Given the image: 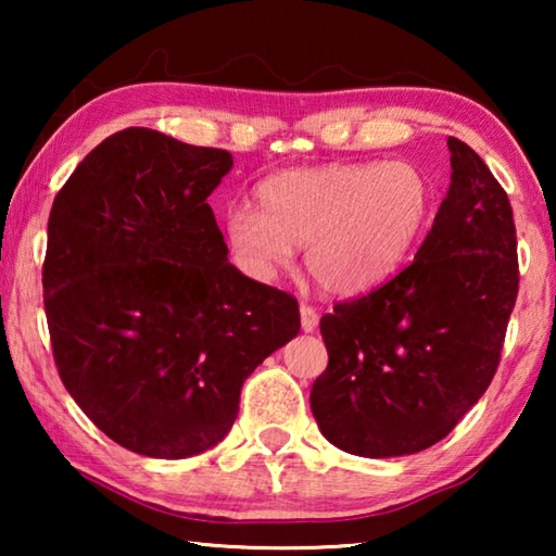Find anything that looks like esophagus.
Segmentation results:
<instances>
[{"label": "esophagus", "instance_id": "34e87169", "mask_svg": "<svg viewBox=\"0 0 556 556\" xmlns=\"http://www.w3.org/2000/svg\"><path fill=\"white\" fill-rule=\"evenodd\" d=\"M299 314H301V331H304V333H314L316 326H318L316 308L301 304V306H299Z\"/></svg>", "mask_w": 556, "mask_h": 556}]
</instances>
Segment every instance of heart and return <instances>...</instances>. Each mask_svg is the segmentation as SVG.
<instances>
[{
  "mask_svg": "<svg viewBox=\"0 0 556 556\" xmlns=\"http://www.w3.org/2000/svg\"><path fill=\"white\" fill-rule=\"evenodd\" d=\"M431 205L409 162L289 168L257 186V208L232 205L223 232L244 275L267 281L294 248L326 294L361 296L384 285L417 242Z\"/></svg>",
  "mask_w": 556,
  "mask_h": 556,
  "instance_id": "b5f03b06",
  "label": "heart"
}]
</instances>
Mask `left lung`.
I'll use <instances>...</instances> for the list:
<instances>
[{
  "instance_id": "8db88e82",
  "label": "left lung",
  "mask_w": 556,
  "mask_h": 556,
  "mask_svg": "<svg viewBox=\"0 0 556 556\" xmlns=\"http://www.w3.org/2000/svg\"><path fill=\"white\" fill-rule=\"evenodd\" d=\"M451 184L429 235L388 285L321 318L328 368L312 412L365 458L434 446L483 397L517 299L513 208L491 168L448 137Z\"/></svg>"
}]
</instances>
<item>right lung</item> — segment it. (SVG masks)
I'll use <instances>...</instances> for the list:
<instances>
[{"label":"right lung","mask_w":556,"mask_h":556,"mask_svg":"<svg viewBox=\"0 0 556 556\" xmlns=\"http://www.w3.org/2000/svg\"><path fill=\"white\" fill-rule=\"evenodd\" d=\"M230 168L223 149L129 127L83 159L49 215L61 380L92 425L149 458L223 441L244 380L301 328L294 296L228 262L208 195Z\"/></svg>","instance_id":"1"}]
</instances>
